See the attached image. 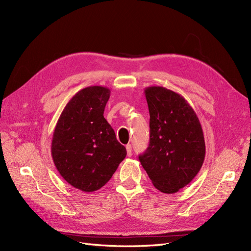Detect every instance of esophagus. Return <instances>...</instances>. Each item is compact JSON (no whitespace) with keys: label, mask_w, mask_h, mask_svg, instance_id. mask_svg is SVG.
Wrapping results in <instances>:
<instances>
[{"label":"esophagus","mask_w":251,"mask_h":251,"mask_svg":"<svg viewBox=\"0 0 251 251\" xmlns=\"http://www.w3.org/2000/svg\"><path fill=\"white\" fill-rule=\"evenodd\" d=\"M126 149L127 156H131V155H132V146H131V144H126Z\"/></svg>","instance_id":"34e87169"}]
</instances>
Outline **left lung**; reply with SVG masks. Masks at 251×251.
Listing matches in <instances>:
<instances>
[{
	"mask_svg": "<svg viewBox=\"0 0 251 251\" xmlns=\"http://www.w3.org/2000/svg\"><path fill=\"white\" fill-rule=\"evenodd\" d=\"M150 112V144L139 156L153 185L175 194L197 176L205 158L202 126L183 96L163 87L144 89Z\"/></svg>",
	"mask_w": 251,
	"mask_h": 251,
	"instance_id": "8db88e82",
	"label": "left lung"
}]
</instances>
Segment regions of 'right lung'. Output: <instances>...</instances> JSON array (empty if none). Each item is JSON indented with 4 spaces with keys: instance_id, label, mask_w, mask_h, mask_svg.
I'll return each mask as SVG.
<instances>
[{
    "instance_id": "add662e5",
    "label": "right lung",
    "mask_w": 251,
    "mask_h": 251,
    "mask_svg": "<svg viewBox=\"0 0 251 251\" xmlns=\"http://www.w3.org/2000/svg\"><path fill=\"white\" fill-rule=\"evenodd\" d=\"M111 91L91 86L66 104L52 136L51 155L68 183L85 193L102 187L126 156V148L103 117Z\"/></svg>"
}]
</instances>
